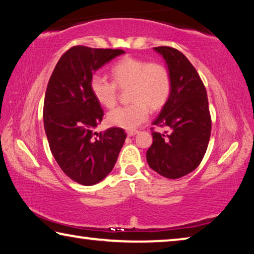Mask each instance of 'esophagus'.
<instances>
[{
    "label": "esophagus",
    "instance_id": "obj_1",
    "mask_svg": "<svg viewBox=\"0 0 254 254\" xmlns=\"http://www.w3.org/2000/svg\"><path fill=\"white\" fill-rule=\"evenodd\" d=\"M137 133V130H128V131H127V134L128 135V136H133V135H135Z\"/></svg>",
    "mask_w": 254,
    "mask_h": 254
}]
</instances>
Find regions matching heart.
Segmentation results:
<instances>
[{
	"label": "heart",
	"mask_w": 254,
	"mask_h": 254,
	"mask_svg": "<svg viewBox=\"0 0 254 254\" xmlns=\"http://www.w3.org/2000/svg\"><path fill=\"white\" fill-rule=\"evenodd\" d=\"M111 74L113 80L94 74L89 87L97 102L111 109L117 104L118 86H131L130 100L133 102L112 110L107 115V121L114 127L133 130L147 121L148 105L152 110H159L170 96L171 77L162 64L126 57L113 65Z\"/></svg>",
	"instance_id": "b5f03b06"
}]
</instances>
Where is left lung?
<instances>
[{
  "instance_id": "left-lung-1",
  "label": "left lung",
  "mask_w": 254,
  "mask_h": 254,
  "mask_svg": "<svg viewBox=\"0 0 254 254\" xmlns=\"http://www.w3.org/2000/svg\"><path fill=\"white\" fill-rule=\"evenodd\" d=\"M154 50L168 66L171 93L152 122L168 131L159 133L151 127L153 142L147 151V161L159 175L178 179L195 170L207 150L212 130L207 93L186 56L173 47H156Z\"/></svg>"
}]
</instances>
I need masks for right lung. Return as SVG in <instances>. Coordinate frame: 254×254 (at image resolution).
I'll list each match as a JSON object with an SVG mask.
<instances>
[{
  "label": "right lung",
  "instance_id": "obj_1",
  "mask_svg": "<svg viewBox=\"0 0 254 254\" xmlns=\"http://www.w3.org/2000/svg\"><path fill=\"white\" fill-rule=\"evenodd\" d=\"M122 54L121 49L71 47L47 86L44 124L51 153L68 177L85 186L111 173L127 137L121 127L93 132L104 112L89 87L93 72Z\"/></svg>",
  "mask_w": 254,
  "mask_h": 254
}]
</instances>
